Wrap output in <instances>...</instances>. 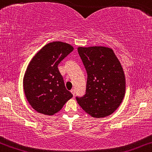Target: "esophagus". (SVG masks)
I'll list each match as a JSON object with an SVG mask.
<instances>
[{
	"label": "esophagus",
	"instance_id": "obj_1",
	"mask_svg": "<svg viewBox=\"0 0 152 152\" xmlns=\"http://www.w3.org/2000/svg\"><path fill=\"white\" fill-rule=\"evenodd\" d=\"M71 92H72V94H73V96H75V89H72Z\"/></svg>",
	"mask_w": 152,
	"mask_h": 152
}]
</instances>
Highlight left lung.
I'll use <instances>...</instances> for the list:
<instances>
[{
	"label": "left lung",
	"instance_id": "1",
	"mask_svg": "<svg viewBox=\"0 0 152 152\" xmlns=\"http://www.w3.org/2000/svg\"><path fill=\"white\" fill-rule=\"evenodd\" d=\"M87 72L86 94L76 99L83 110L92 117L110 115L122 102L125 76L113 50L105 47L77 48Z\"/></svg>",
	"mask_w": 152,
	"mask_h": 152
}]
</instances>
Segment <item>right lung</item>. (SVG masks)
Returning <instances> with one entry per match:
<instances>
[{
  "mask_svg": "<svg viewBox=\"0 0 152 152\" xmlns=\"http://www.w3.org/2000/svg\"><path fill=\"white\" fill-rule=\"evenodd\" d=\"M74 50L62 42L48 44L34 56L27 67L23 88L31 107L40 113L53 115L73 96L65 87L58 65Z\"/></svg>",
  "mask_w": 152,
  "mask_h": 152,
  "instance_id": "obj_1",
  "label": "right lung"
}]
</instances>
